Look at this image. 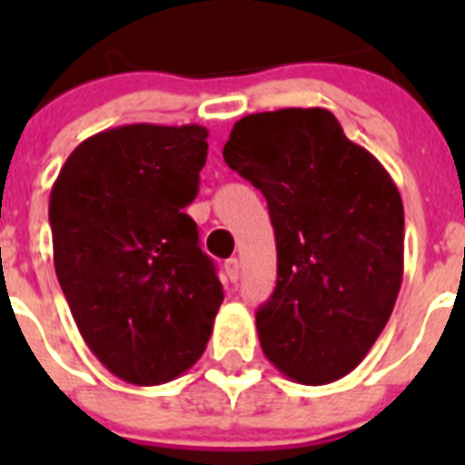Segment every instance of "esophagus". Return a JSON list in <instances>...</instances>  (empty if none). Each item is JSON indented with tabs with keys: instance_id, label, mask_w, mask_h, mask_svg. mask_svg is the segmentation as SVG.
Returning a JSON list of instances; mask_svg holds the SVG:
<instances>
[{
	"instance_id": "34e87169",
	"label": "esophagus",
	"mask_w": 465,
	"mask_h": 465,
	"mask_svg": "<svg viewBox=\"0 0 465 465\" xmlns=\"http://www.w3.org/2000/svg\"><path fill=\"white\" fill-rule=\"evenodd\" d=\"M225 274H228L230 282H237V279H240V261H237V258H228V261H225Z\"/></svg>"
}]
</instances>
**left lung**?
I'll list each match as a JSON object with an SVG mask.
<instances>
[{
  "label": "left lung",
  "instance_id": "left-lung-1",
  "mask_svg": "<svg viewBox=\"0 0 465 465\" xmlns=\"http://www.w3.org/2000/svg\"><path fill=\"white\" fill-rule=\"evenodd\" d=\"M223 158L265 195L277 240V286L256 314L262 354L298 384L349 375L401 291L396 183L319 106L244 116Z\"/></svg>",
  "mask_w": 465,
  "mask_h": 465
}]
</instances>
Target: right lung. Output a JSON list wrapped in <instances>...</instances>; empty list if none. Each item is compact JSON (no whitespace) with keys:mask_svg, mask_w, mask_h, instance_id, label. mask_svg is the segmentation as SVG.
Masks as SVG:
<instances>
[{"mask_svg":"<svg viewBox=\"0 0 465 465\" xmlns=\"http://www.w3.org/2000/svg\"><path fill=\"white\" fill-rule=\"evenodd\" d=\"M207 127H111L81 142L48 203L53 261L81 338L137 386L176 380L207 349L223 286L197 244Z\"/></svg>","mask_w":465,"mask_h":465,"instance_id":"obj_1","label":"right lung"}]
</instances>
